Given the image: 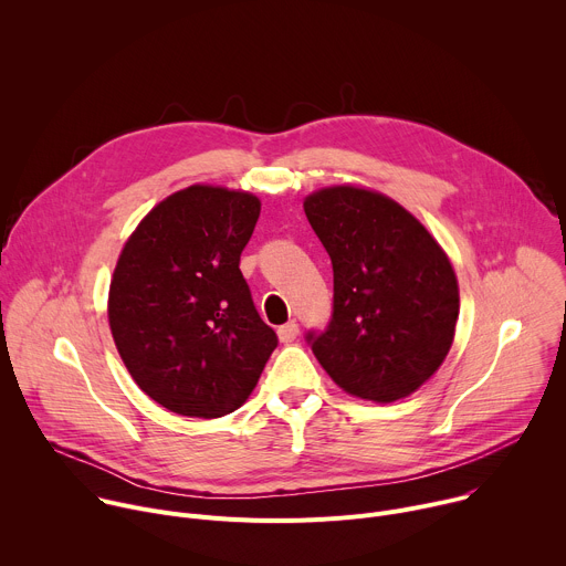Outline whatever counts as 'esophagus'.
Masks as SVG:
<instances>
[{"mask_svg":"<svg viewBox=\"0 0 566 566\" xmlns=\"http://www.w3.org/2000/svg\"><path fill=\"white\" fill-rule=\"evenodd\" d=\"M297 334H300V327H297L295 319L286 322V325H282V327L277 329V338H280V343H284V345H291V343L297 338Z\"/></svg>","mask_w":566,"mask_h":566,"instance_id":"34e87169","label":"esophagus"}]
</instances>
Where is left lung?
Masks as SVG:
<instances>
[{
	"instance_id": "left-lung-1",
	"label": "left lung",
	"mask_w": 566,
	"mask_h": 566,
	"mask_svg": "<svg viewBox=\"0 0 566 566\" xmlns=\"http://www.w3.org/2000/svg\"><path fill=\"white\" fill-rule=\"evenodd\" d=\"M304 212L334 264V315L308 334L317 363L347 394L391 402L443 365L459 317V282L430 230L391 197L329 186Z\"/></svg>"
}]
</instances>
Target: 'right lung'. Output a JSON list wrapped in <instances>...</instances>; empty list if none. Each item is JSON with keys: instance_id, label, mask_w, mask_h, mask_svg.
<instances>
[{"instance_id": "right-lung-1", "label": "right lung", "mask_w": 566, "mask_h": 566, "mask_svg": "<svg viewBox=\"0 0 566 566\" xmlns=\"http://www.w3.org/2000/svg\"><path fill=\"white\" fill-rule=\"evenodd\" d=\"M260 210L247 190L195 184L156 203L118 255L107 300L116 349L175 415L234 412L277 347L239 271Z\"/></svg>"}]
</instances>
